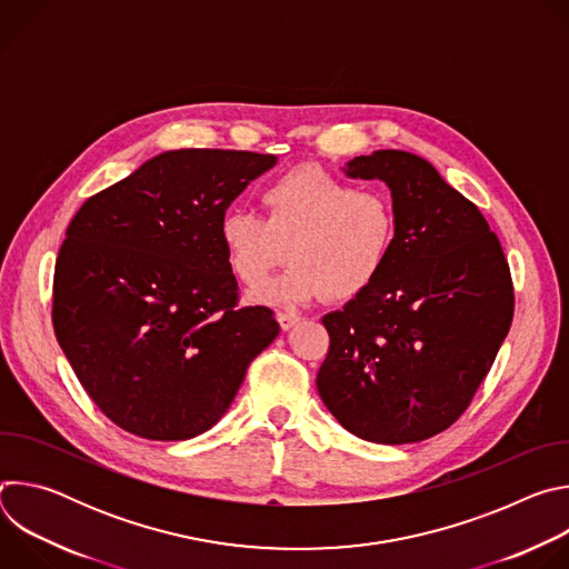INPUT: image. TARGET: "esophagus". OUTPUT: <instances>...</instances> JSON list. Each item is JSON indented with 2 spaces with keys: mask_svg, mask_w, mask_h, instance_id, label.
Instances as JSON below:
<instances>
[{
  "mask_svg": "<svg viewBox=\"0 0 569 569\" xmlns=\"http://www.w3.org/2000/svg\"><path fill=\"white\" fill-rule=\"evenodd\" d=\"M277 319H279V327H281L283 331H290V329L295 327V323L299 321V317H297L295 312H288V310H286V312H279Z\"/></svg>",
  "mask_w": 569,
  "mask_h": 569,
  "instance_id": "1",
  "label": "esophagus"
}]
</instances>
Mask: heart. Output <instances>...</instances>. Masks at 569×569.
Segmentation results:
<instances>
[{
  "label": "heart",
  "mask_w": 569,
  "mask_h": 569,
  "mask_svg": "<svg viewBox=\"0 0 569 569\" xmlns=\"http://www.w3.org/2000/svg\"><path fill=\"white\" fill-rule=\"evenodd\" d=\"M266 218L227 209L218 238L229 270L246 286L261 283L286 257L283 274L250 295L257 303H306L327 292L333 301L362 295L385 270L398 218L391 198L356 189L319 167H299L263 189Z\"/></svg>",
  "instance_id": "b5f03b06"
}]
</instances>
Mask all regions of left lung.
Returning a JSON list of instances; mask_svg holds the SVG:
<instances>
[{"label":"left lung","instance_id":"8db88e82","mask_svg":"<svg viewBox=\"0 0 569 569\" xmlns=\"http://www.w3.org/2000/svg\"><path fill=\"white\" fill-rule=\"evenodd\" d=\"M345 173L389 187L398 231L380 277L321 317L331 347L317 391L351 435L417 443L450 428L489 373L513 319L509 263L428 159L373 150Z\"/></svg>","mask_w":569,"mask_h":569}]
</instances>
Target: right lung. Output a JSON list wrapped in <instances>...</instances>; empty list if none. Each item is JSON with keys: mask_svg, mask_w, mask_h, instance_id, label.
Here are the masks:
<instances>
[{"mask_svg": "<svg viewBox=\"0 0 569 569\" xmlns=\"http://www.w3.org/2000/svg\"><path fill=\"white\" fill-rule=\"evenodd\" d=\"M274 164L248 150H167L69 222L53 331L99 410L130 435L207 432L279 336L270 308L236 303L218 238L220 216Z\"/></svg>", "mask_w": 569, "mask_h": 569, "instance_id": "1", "label": "right lung"}]
</instances>
